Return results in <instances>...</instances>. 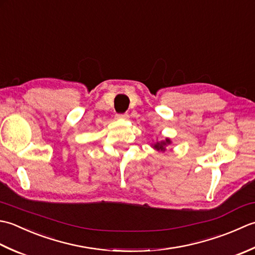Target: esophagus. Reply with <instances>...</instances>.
<instances>
[{
    "instance_id": "obj_1",
    "label": "esophagus",
    "mask_w": 255,
    "mask_h": 255,
    "mask_svg": "<svg viewBox=\"0 0 255 255\" xmlns=\"http://www.w3.org/2000/svg\"><path fill=\"white\" fill-rule=\"evenodd\" d=\"M128 113H122V114H117L118 119H123V120H128Z\"/></svg>"
}]
</instances>
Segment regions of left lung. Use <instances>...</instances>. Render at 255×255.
<instances>
[{
	"label": "left lung",
	"instance_id": "left-lung-1",
	"mask_svg": "<svg viewBox=\"0 0 255 255\" xmlns=\"http://www.w3.org/2000/svg\"><path fill=\"white\" fill-rule=\"evenodd\" d=\"M170 143H171L170 139H169V138H166L165 141H162V142H156L155 144H153V147H154L155 149L160 150V152H165L166 146H167V145H169Z\"/></svg>",
	"mask_w": 255,
	"mask_h": 255
}]
</instances>
